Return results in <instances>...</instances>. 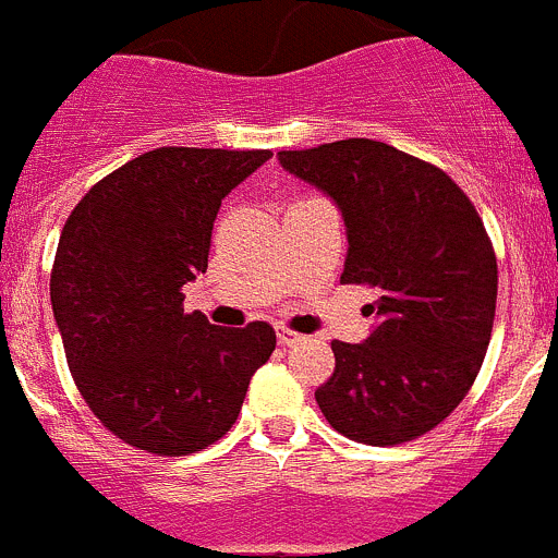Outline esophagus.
Returning a JSON list of instances; mask_svg holds the SVG:
<instances>
[{"instance_id": "obj_1", "label": "esophagus", "mask_w": 558, "mask_h": 558, "mask_svg": "<svg viewBox=\"0 0 558 558\" xmlns=\"http://www.w3.org/2000/svg\"><path fill=\"white\" fill-rule=\"evenodd\" d=\"M305 336L298 333V330H291V328H278V341L283 344V348H294V344H300Z\"/></svg>"}]
</instances>
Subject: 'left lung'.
I'll use <instances>...</instances> for the list:
<instances>
[{
  "instance_id": "8db88e82",
  "label": "left lung",
  "mask_w": 558,
  "mask_h": 558,
  "mask_svg": "<svg viewBox=\"0 0 558 558\" xmlns=\"http://www.w3.org/2000/svg\"><path fill=\"white\" fill-rule=\"evenodd\" d=\"M278 158L341 208V283L378 291L369 339L330 341L336 366L316 403L348 439H420L466 398L489 348L498 258L484 219L448 172L373 138Z\"/></svg>"
}]
</instances>
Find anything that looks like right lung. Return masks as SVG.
Wrapping results in <instances>:
<instances>
[{
    "label": "right lung",
    "instance_id": "1",
    "mask_svg": "<svg viewBox=\"0 0 558 558\" xmlns=\"http://www.w3.org/2000/svg\"><path fill=\"white\" fill-rule=\"evenodd\" d=\"M269 158L153 149L92 185L63 225L49 298L69 369L94 416L133 448L189 456L219 441L272 355L269 323L217 328L183 308V286L208 269L219 205Z\"/></svg>",
    "mask_w": 558,
    "mask_h": 558
}]
</instances>
